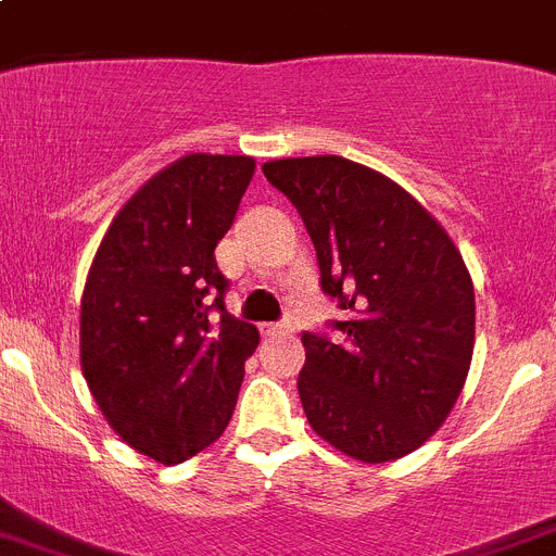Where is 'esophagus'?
<instances>
[{
    "label": "esophagus",
    "instance_id": "1",
    "mask_svg": "<svg viewBox=\"0 0 556 556\" xmlns=\"http://www.w3.org/2000/svg\"><path fill=\"white\" fill-rule=\"evenodd\" d=\"M281 330H292V323H289V319H283V323H264L262 325L264 336H275V333H281Z\"/></svg>",
    "mask_w": 556,
    "mask_h": 556
}]
</instances>
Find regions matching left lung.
I'll return each instance as SVG.
<instances>
[{
  "label": "left lung",
  "mask_w": 556,
  "mask_h": 556,
  "mask_svg": "<svg viewBox=\"0 0 556 556\" xmlns=\"http://www.w3.org/2000/svg\"><path fill=\"white\" fill-rule=\"evenodd\" d=\"M303 217L339 339L303 333L308 425L364 463L396 460L444 425L475 353V283L441 223L383 173L344 156L262 165Z\"/></svg>",
  "instance_id": "1"
}]
</instances>
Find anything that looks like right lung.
<instances>
[{"instance_id":"add662e5","label":"right lung","mask_w":556,"mask_h":556,"mask_svg":"<svg viewBox=\"0 0 556 556\" xmlns=\"http://www.w3.org/2000/svg\"><path fill=\"white\" fill-rule=\"evenodd\" d=\"M251 156L187 154L149 178L106 228L81 292V371L131 450L181 463L223 435L251 323L226 312L215 248L251 185Z\"/></svg>"}]
</instances>
